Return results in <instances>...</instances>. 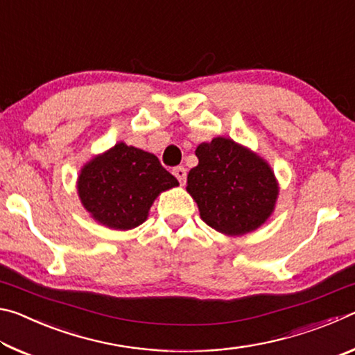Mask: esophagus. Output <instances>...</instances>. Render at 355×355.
Instances as JSON below:
<instances>
[{"label":"esophagus","instance_id":"1","mask_svg":"<svg viewBox=\"0 0 355 355\" xmlns=\"http://www.w3.org/2000/svg\"><path fill=\"white\" fill-rule=\"evenodd\" d=\"M172 173H173V175L177 177V180H178V182L182 183V184L186 182V169H184L183 166H178V167H175V169L172 171Z\"/></svg>","mask_w":355,"mask_h":355}]
</instances>
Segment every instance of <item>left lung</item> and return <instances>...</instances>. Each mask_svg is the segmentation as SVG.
<instances>
[{"instance_id":"left-lung-1","label":"left lung","mask_w":355,"mask_h":355,"mask_svg":"<svg viewBox=\"0 0 355 355\" xmlns=\"http://www.w3.org/2000/svg\"><path fill=\"white\" fill-rule=\"evenodd\" d=\"M196 156L186 191L202 220L224 235H244L268 220L279 184L266 161L227 137L200 144Z\"/></svg>"}]
</instances>
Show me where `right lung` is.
Instances as JSON below:
<instances>
[{"label": "right lung", "instance_id": "right-lung-1", "mask_svg": "<svg viewBox=\"0 0 355 355\" xmlns=\"http://www.w3.org/2000/svg\"><path fill=\"white\" fill-rule=\"evenodd\" d=\"M173 186L178 180L153 153L119 142L83 167L76 188L95 220L114 230H130L147 219L156 197Z\"/></svg>", "mask_w": 355, "mask_h": 355}]
</instances>
